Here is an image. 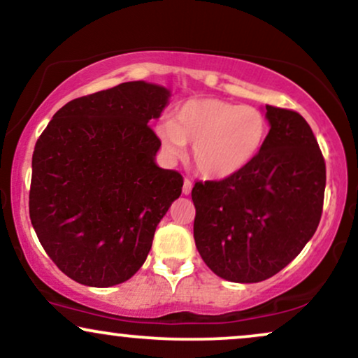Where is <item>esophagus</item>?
Listing matches in <instances>:
<instances>
[{"instance_id":"esophagus-1","label":"esophagus","mask_w":358,"mask_h":358,"mask_svg":"<svg viewBox=\"0 0 358 358\" xmlns=\"http://www.w3.org/2000/svg\"><path fill=\"white\" fill-rule=\"evenodd\" d=\"M192 188H193V183L189 182L188 178H185V182H183V194L192 193Z\"/></svg>"}]
</instances>
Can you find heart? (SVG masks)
Masks as SVG:
<instances>
[{
    "instance_id": "b5f03b06",
    "label": "heart",
    "mask_w": 358,
    "mask_h": 358,
    "mask_svg": "<svg viewBox=\"0 0 358 358\" xmlns=\"http://www.w3.org/2000/svg\"><path fill=\"white\" fill-rule=\"evenodd\" d=\"M157 132L170 158L182 157L185 143H192V162L198 173L223 180L246 169L259 155L269 122L252 106L192 99Z\"/></svg>"
}]
</instances>
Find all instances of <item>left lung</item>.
<instances>
[{
	"instance_id": "8db88e82",
	"label": "left lung",
	"mask_w": 358,
	"mask_h": 358,
	"mask_svg": "<svg viewBox=\"0 0 358 358\" xmlns=\"http://www.w3.org/2000/svg\"><path fill=\"white\" fill-rule=\"evenodd\" d=\"M259 155L223 180L196 182L193 236L206 266L231 282L273 278L302 251L324 206L325 162L296 110L266 106Z\"/></svg>"
}]
</instances>
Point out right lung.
Segmentation results:
<instances>
[{
  "label": "right lung",
  "mask_w": 358,
  "mask_h": 358,
  "mask_svg": "<svg viewBox=\"0 0 358 358\" xmlns=\"http://www.w3.org/2000/svg\"><path fill=\"white\" fill-rule=\"evenodd\" d=\"M170 92L135 80L59 108L33 153L29 218L44 251L76 282L108 287L145 262L183 176L155 164L148 122Z\"/></svg>",
  "instance_id": "right-lung-1"
}]
</instances>
